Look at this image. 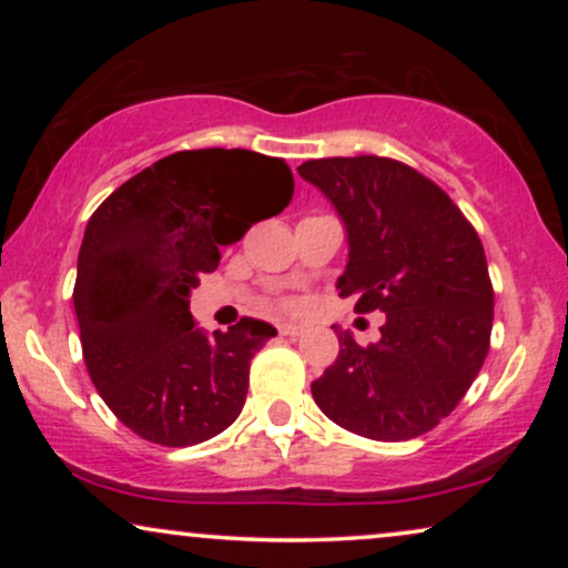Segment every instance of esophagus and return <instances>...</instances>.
<instances>
[{"mask_svg":"<svg viewBox=\"0 0 568 568\" xmlns=\"http://www.w3.org/2000/svg\"><path fill=\"white\" fill-rule=\"evenodd\" d=\"M278 333H282V336H290V338H297V336H302V331L300 325H292V323H284V325H278Z\"/></svg>","mask_w":568,"mask_h":568,"instance_id":"1","label":"esophagus"}]
</instances>
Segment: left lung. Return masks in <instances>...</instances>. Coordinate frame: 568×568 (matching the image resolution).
<instances>
[{"label":"left lung","mask_w":568,"mask_h":568,"mask_svg":"<svg viewBox=\"0 0 568 568\" xmlns=\"http://www.w3.org/2000/svg\"><path fill=\"white\" fill-rule=\"evenodd\" d=\"M297 173L336 209L348 261L341 297L385 315L377 344L338 331L336 362L313 383L317 408L359 437H422L484 367L494 290L478 232L453 199L390 158L307 160Z\"/></svg>","instance_id":"left-lung-1"}]
</instances>
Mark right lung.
Returning a JSON list of instances; mask_svg holds the SVG:
<instances>
[{"mask_svg": "<svg viewBox=\"0 0 568 568\" xmlns=\"http://www.w3.org/2000/svg\"><path fill=\"white\" fill-rule=\"evenodd\" d=\"M294 178L251 150H191L129 178L90 216L77 258L74 313L100 398L146 442L191 447L240 416L255 352L276 336L243 317L209 336L191 290L220 247L282 212Z\"/></svg>", "mask_w": 568, "mask_h": 568, "instance_id": "add662e5", "label": "right lung"}]
</instances>
